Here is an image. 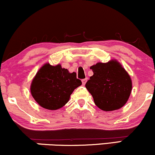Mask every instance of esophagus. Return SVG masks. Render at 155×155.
I'll return each mask as SVG.
<instances>
[{"instance_id": "34e87169", "label": "esophagus", "mask_w": 155, "mask_h": 155, "mask_svg": "<svg viewBox=\"0 0 155 155\" xmlns=\"http://www.w3.org/2000/svg\"><path fill=\"white\" fill-rule=\"evenodd\" d=\"M81 81H82V84L84 85L85 84H86V82H87V79H82V80H81Z\"/></svg>"}]
</instances>
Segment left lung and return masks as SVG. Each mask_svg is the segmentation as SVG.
Segmentation results:
<instances>
[{
    "instance_id": "8db88e82",
    "label": "left lung",
    "mask_w": 155,
    "mask_h": 155,
    "mask_svg": "<svg viewBox=\"0 0 155 155\" xmlns=\"http://www.w3.org/2000/svg\"><path fill=\"white\" fill-rule=\"evenodd\" d=\"M93 75L85 87L93 97L96 106L103 111L122 108L128 100L132 90L129 74L118 62L111 60L90 67Z\"/></svg>"
}]
</instances>
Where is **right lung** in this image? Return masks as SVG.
Segmentation results:
<instances>
[{"mask_svg":"<svg viewBox=\"0 0 155 155\" xmlns=\"http://www.w3.org/2000/svg\"><path fill=\"white\" fill-rule=\"evenodd\" d=\"M81 84L75 72L49 63L41 68L32 81L31 94L41 107L56 110L65 106L74 90Z\"/></svg>","mask_w":155,"mask_h":155,"instance_id":"obj_1","label":"right lung"}]
</instances>
